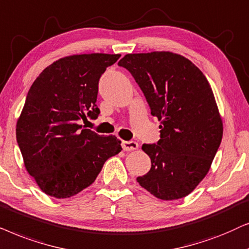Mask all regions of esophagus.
<instances>
[{
  "instance_id": "1",
  "label": "esophagus",
  "mask_w": 249,
  "mask_h": 249,
  "mask_svg": "<svg viewBox=\"0 0 249 249\" xmlns=\"http://www.w3.org/2000/svg\"><path fill=\"white\" fill-rule=\"evenodd\" d=\"M123 148H124V150L126 151H131V150H137L139 149V143L134 141H124L123 142Z\"/></svg>"
}]
</instances>
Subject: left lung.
<instances>
[{
	"label": "left lung",
	"instance_id": "1",
	"mask_svg": "<svg viewBox=\"0 0 249 249\" xmlns=\"http://www.w3.org/2000/svg\"><path fill=\"white\" fill-rule=\"evenodd\" d=\"M118 66L131 72L161 123L157 144L142 145L151 168L137 181L158 199L188 196L206 177L223 137L210 83L189 59L170 51L130 53Z\"/></svg>",
	"mask_w": 249,
	"mask_h": 249
}]
</instances>
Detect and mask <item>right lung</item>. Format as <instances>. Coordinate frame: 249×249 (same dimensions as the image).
Returning a JSON list of instances; mask_svg holds the SVG:
<instances>
[{"label":"right lung","instance_id":"1","mask_svg":"<svg viewBox=\"0 0 249 249\" xmlns=\"http://www.w3.org/2000/svg\"><path fill=\"white\" fill-rule=\"evenodd\" d=\"M121 54L88 53L58 59L37 76L17 121L25 167L48 196L64 199L91 185L105 161L122 150L115 135L82 127L97 118L101 75Z\"/></svg>","mask_w":249,"mask_h":249}]
</instances>
